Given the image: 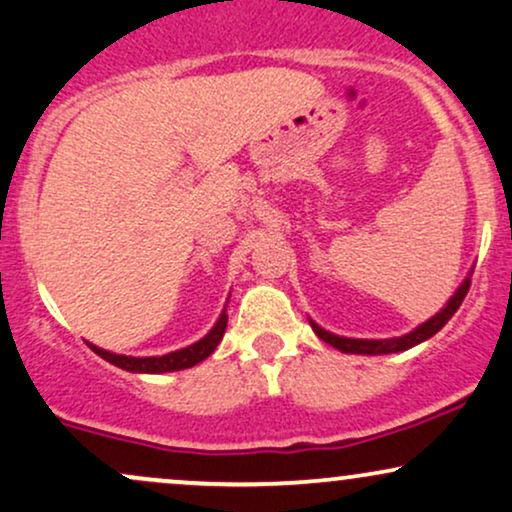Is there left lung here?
<instances>
[{
	"label": "left lung",
	"instance_id": "left-lung-1",
	"mask_svg": "<svg viewBox=\"0 0 512 512\" xmlns=\"http://www.w3.org/2000/svg\"><path fill=\"white\" fill-rule=\"evenodd\" d=\"M470 289V277H465V282L456 289V294L451 296L449 304H446L444 308L437 315H432L427 323H422L415 327L413 332L403 334V337H391V339H349V337H339V334H332L323 330L320 325H315L311 320V327L313 332L318 334L323 342H327L330 346H334V349H339L342 353H363V356H382V353H399V351H406L410 349V346L425 342V339H430L437 334L441 327H444L449 320L453 318V313L458 311L460 304H463L465 294H468Z\"/></svg>",
	"mask_w": 512,
	"mask_h": 512
}]
</instances>
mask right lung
Returning <instances> with one entry per match:
<instances>
[{"instance_id":"1","label":"right lung","mask_w":512,"mask_h":512,"mask_svg":"<svg viewBox=\"0 0 512 512\" xmlns=\"http://www.w3.org/2000/svg\"><path fill=\"white\" fill-rule=\"evenodd\" d=\"M225 327H227V315L223 311V313H220L218 323L213 325V330L208 332L204 339H199L197 344L187 346V349L166 353V356L135 358V356H121V353L104 351V349H99V346H94L90 342H87V346H90V349L97 353V356H102L104 361H109L111 365H118V368H123L128 372H173V370L192 368V365H197V363L204 361V358L211 356V353L216 351V346L220 344V339H223Z\"/></svg>"}]
</instances>
